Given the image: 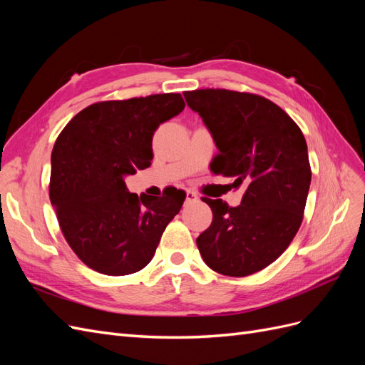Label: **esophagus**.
Returning a JSON list of instances; mask_svg holds the SVG:
<instances>
[{
	"mask_svg": "<svg viewBox=\"0 0 365 365\" xmlns=\"http://www.w3.org/2000/svg\"><path fill=\"white\" fill-rule=\"evenodd\" d=\"M196 200H197V195L195 192H192V190L185 192V201L187 202H195Z\"/></svg>",
	"mask_w": 365,
	"mask_h": 365,
	"instance_id": "obj_1",
	"label": "esophagus"
}]
</instances>
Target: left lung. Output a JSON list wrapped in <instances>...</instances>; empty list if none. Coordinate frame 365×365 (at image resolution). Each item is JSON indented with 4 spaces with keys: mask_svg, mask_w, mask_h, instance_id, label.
Returning a JSON list of instances; mask_svg holds the SVG:
<instances>
[{
    "mask_svg": "<svg viewBox=\"0 0 365 365\" xmlns=\"http://www.w3.org/2000/svg\"><path fill=\"white\" fill-rule=\"evenodd\" d=\"M184 97L219 150L212 170L247 185L237 207L205 197L213 220L197 250L213 271L245 277L277 260L302 225L312 176L304 135L262 96L196 90Z\"/></svg>",
    "mask_w": 365,
    "mask_h": 365,
    "instance_id": "8db88e82",
    "label": "left lung"
}]
</instances>
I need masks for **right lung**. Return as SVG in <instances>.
<instances>
[{"mask_svg":"<svg viewBox=\"0 0 365 365\" xmlns=\"http://www.w3.org/2000/svg\"><path fill=\"white\" fill-rule=\"evenodd\" d=\"M181 94L98 102L82 109L51 152L50 201L65 240L86 267L128 275L152 260L185 193H130L125 178L150 165L153 132L178 115Z\"/></svg>","mask_w":365,"mask_h":365,"instance_id":"obj_1","label":"right lung"}]
</instances>
